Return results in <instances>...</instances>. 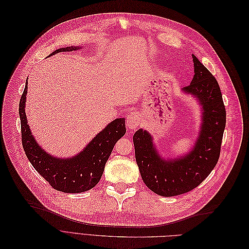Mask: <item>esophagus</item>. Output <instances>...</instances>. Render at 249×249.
I'll return each instance as SVG.
<instances>
[{"mask_svg":"<svg viewBox=\"0 0 249 249\" xmlns=\"http://www.w3.org/2000/svg\"><path fill=\"white\" fill-rule=\"evenodd\" d=\"M126 126L131 130H136L138 125L140 124V116L136 113H131V114L126 117Z\"/></svg>","mask_w":249,"mask_h":249,"instance_id":"34e87169","label":"esophagus"}]
</instances>
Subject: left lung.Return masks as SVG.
I'll use <instances>...</instances> for the list:
<instances>
[{
  "label": "left lung",
  "instance_id": "1",
  "mask_svg": "<svg viewBox=\"0 0 249 249\" xmlns=\"http://www.w3.org/2000/svg\"><path fill=\"white\" fill-rule=\"evenodd\" d=\"M192 58L194 76L183 90L196 97L202 107V123L193 149L183 157L165 160L158 154L148 132L140 129L133 136L135 158L143 182L165 197L187 193L200 185L220 156L227 122L220 87L207 67L194 55Z\"/></svg>",
  "mask_w": 249,
  "mask_h": 249
}]
</instances>
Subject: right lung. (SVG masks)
<instances>
[{
  "label": "right lung",
  "mask_w": 249,
  "mask_h": 249,
  "mask_svg": "<svg viewBox=\"0 0 249 249\" xmlns=\"http://www.w3.org/2000/svg\"><path fill=\"white\" fill-rule=\"evenodd\" d=\"M79 50L78 47L58 49L52 55L60 52ZM28 83L19 101V118L21 143L32 166L49 184L58 191L64 193L85 192L100 182L115 143L125 134L124 118H117L88 143V145L77 156L70 159L55 158L38 145L30 130L26 117V95Z\"/></svg>",
  "instance_id": "right-lung-1"
}]
</instances>
